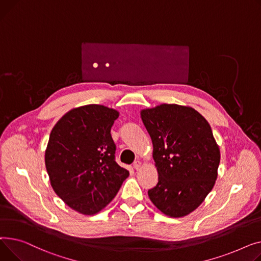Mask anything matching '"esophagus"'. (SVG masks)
<instances>
[{"instance_id":"1","label":"esophagus","mask_w":261,"mask_h":261,"mask_svg":"<svg viewBox=\"0 0 261 261\" xmlns=\"http://www.w3.org/2000/svg\"><path fill=\"white\" fill-rule=\"evenodd\" d=\"M141 164H142V162L140 160H137L134 162V167L136 168V170H139V168L141 167Z\"/></svg>"}]
</instances>
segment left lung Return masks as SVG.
Instances as JSON below:
<instances>
[{
    "instance_id": "obj_1",
    "label": "left lung",
    "mask_w": 261,
    "mask_h": 261,
    "mask_svg": "<svg viewBox=\"0 0 261 261\" xmlns=\"http://www.w3.org/2000/svg\"><path fill=\"white\" fill-rule=\"evenodd\" d=\"M140 115L158 172L148 197L164 215L185 217L204 201L218 176L220 149L211 125L186 105L163 103Z\"/></svg>"
}]
</instances>
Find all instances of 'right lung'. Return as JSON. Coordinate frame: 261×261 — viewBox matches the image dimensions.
<instances>
[{"instance_id": "right-lung-1", "label": "right lung", "mask_w": 261, "mask_h": 261, "mask_svg": "<svg viewBox=\"0 0 261 261\" xmlns=\"http://www.w3.org/2000/svg\"><path fill=\"white\" fill-rule=\"evenodd\" d=\"M119 112L99 104L75 107L51 129L45 165L55 193L72 210L95 215L129 176L115 160L111 128Z\"/></svg>"}]
</instances>
